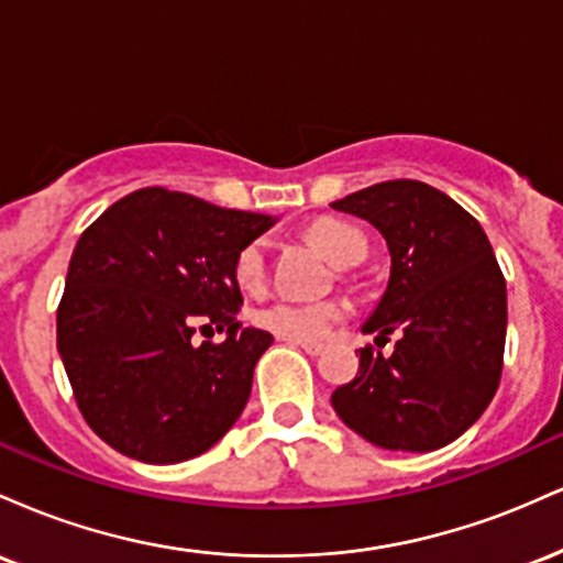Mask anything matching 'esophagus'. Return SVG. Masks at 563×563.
Here are the masks:
<instances>
[{"mask_svg":"<svg viewBox=\"0 0 563 563\" xmlns=\"http://www.w3.org/2000/svg\"><path fill=\"white\" fill-rule=\"evenodd\" d=\"M290 344L301 346L307 354H322V352H325V344H318V341H290Z\"/></svg>","mask_w":563,"mask_h":563,"instance_id":"34e87169","label":"esophagus"}]
</instances>
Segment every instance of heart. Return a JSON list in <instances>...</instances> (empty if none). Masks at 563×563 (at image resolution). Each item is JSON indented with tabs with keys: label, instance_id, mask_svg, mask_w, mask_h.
Instances as JSON below:
<instances>
[{
	"label": "heart",
	"instance_id": "1",
	"mask_svg": "<svg viewBox=\"0 0 563 563\" xmlns=\"http://www.w3.org/2000/svg\"><path fill=\"white\" fill-rule=\"evenodd\" d=\"M309 238L328 260L341 264V267L365 256V235L354 224L341 222V219H322V222L312 224ZM232 277L249 294L264 290L267 286V245L264 241H251L238 251L235 262H232ZM346 314L349 307L344 301H273L256 309L251 320L256 328L280 335V339L320 341Z\"/></svg>",
	"mask_w": 563,
	"mask_h": 563
}]
</instances>
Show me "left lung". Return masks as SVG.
Listing matches in <instances>:
<instances>
[{
	"label": "left lung",
	"mask_w": 563,
	"mask_h": 563,
	"mask_svg": "<svg viewBox=\"0 0 563 563\" xmlns=\"http://www.w3.org/2000/svg\"><path fill=\"white\" fill-rule=\"evenodd\" d=\"M384 235L389 286L365 333L389 357L360 349L354 380L333 391L349 429L384 450L431 452L450 444L493 402L503 373L508 301L482 224L437 187L391 179L331 203Z\"/></svg>",
	"instance_id": "8db88e82"
}]
</instances>
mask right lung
<instances>
[{"instance_id":"add662e5","label":"right lung","mask_w":563,"mask_h":563,"mask_svg":"<svg viewBox=\"0 0 563 563\" xmlns=\"http://www.w3.org/2000/svg\"><path fill=\"white\" fill-rule=\"evenodd\" d=\"M273 224L142 187L81 232L57 307V352L102 442L164 466L214 448L241 418L273 335L238 322L232 262ZM198 324L229 335L196 345Z\"/></svg>"}]
</instances>
